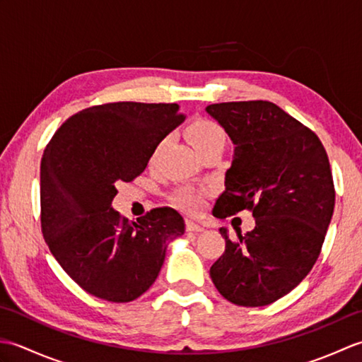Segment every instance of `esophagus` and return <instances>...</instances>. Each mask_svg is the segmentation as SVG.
I'll use <instances>...</instances> for the list:
<instances>
[{
	"mask_svg": "<svg viewBox=\"0 0 362 362\" xmlns=\"http://www.w3.org/2000/svg\"><path fill=\"white\" fill-rule=\"evenodd\" d=\"M185 227H187V232H193V233H196V232H202L204 230V227L202 226H199V224H196V222H193V221H185Z\"/></svg>",
	"mask_w": 362,
	"mask_h": 362,
	"instance_id": "obj_1",
	"label": "esophagus"
}]
</instances>
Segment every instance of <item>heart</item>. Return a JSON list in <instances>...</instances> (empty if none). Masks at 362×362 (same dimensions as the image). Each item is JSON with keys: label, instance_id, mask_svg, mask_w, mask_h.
<instances>
[{"label": "heart", "instance_id": "b5f03b06", "mask_svg": "<svg viewBox=\"0 0 362 362\" xmlns=\"http://www.w3.org/2000/svg\"><path fill=\"white\" fill-rule=\"evenodd\" d=\"M187 135L201 156H204L205 152H209L211 149L224 148L227 143L226 130L213 119L202 118V119L193 121L187 127ZM168 141H169V136L160 138L158 143L156 144V148L152 149L151 163H153V161L160 157V153L166 148ZM202 199H204L202 191L191 187H182L173 194V202L179 206V209L189 213L199 210V206L202 205Z\"/></svg>", "mask_w": 362, "mask_h": 362}]
</instances>
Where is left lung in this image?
I'll use <instances>...</instances> for the list:
<instances>
[{"instance_id": "obj_1", "label": "left lung", "mask_w": 362, "mask_h": 362, "mask_svg": "<svg viewBox=\"0 0 362 362\" xmlns=\"http://www.w3.org/2000/svg\"><path fill=\"white\" fill-rule=\"evenodd\" d=\"M235 144L219 219L250 210L255 228L210 267L219 294L238 306H264L286 296L316 263L334 210V185L324 144L311 129L269 101L206 107Z\"/></svg>"}]
</instances>
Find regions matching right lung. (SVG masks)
I'll return each mask as SVG.
<instances>
[{
    "mask_svg": "<svg viewBox=\"0 0 362 362\" xmlns=\"http://www.w3.org/2000/svg\"><path fill=\"white\" fill-rule=\"evenodd\" d=\"M185 119L177 104L110 103L68 118L40 165L42 233L64 271L107 302H132L163 266L169 241L185 232L174 209L130 222L112 209L117 182L140 175L160 138Z\"/></svg>",
    "mask_w": 362,
    "mask_h": 362,
    "instance_id": "1",
    "label": "right lung"
}]
</instances>
